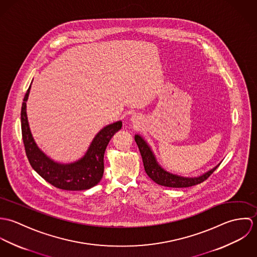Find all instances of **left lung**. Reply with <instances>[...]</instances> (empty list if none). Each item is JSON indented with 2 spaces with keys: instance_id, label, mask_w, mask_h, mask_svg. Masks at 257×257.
Segmentation results:
<instances>
[{
  "instance_id": "obj_1",
  "label": "left lung",
  "mask_w": 257,
  "mask_h": 257,
  "mask_svg": "<svg viewBox=\"0 0 257 257\" xmlns=\"http://www.w3.org/2000/svg\"><path fill=\"white\" fill-rule=\"evenodd\" d=\"M136 143L139 147V149L141 151L143 161H144V166L145 170L147 172V175L151 180H153L155 183L165 187H171V188H186V187H191L197 184L202 183L205 180H207L212 173L219 167L217 165L215 168L211 169L210 171L206 172L205 174L199 176V177H182L178 176L172 173H169L165 171L156 161V158L151 150V148L148 147L146 141L139 135H136L135 137Z\"/></svg>"
}]
</instances>
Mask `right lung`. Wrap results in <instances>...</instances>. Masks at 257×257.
<instances>
[{
    "label": "right lung",
    "instance_id": "add662e5",
    "mask_svg": "<svg viewBox=\"0 0 257 257\" xmlns=\"http://www.w3.org/2000/svg\"><path fill=\"white\" fill-rule=\"evenodd\" d=\"M29 87L22 106L21 122L22 136L28 159L32 167L48 183L67 191L87 190L99 183L104 173V154L112 136L121 128V121L110 123L101 130L85 155L73 163H57L46 156L37 146L32 136L28 116L27 101Z\"/></svg>",
    "mask_w": 257,
    "mask_h": 257
}]
</instances>
